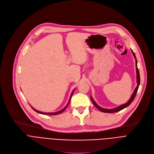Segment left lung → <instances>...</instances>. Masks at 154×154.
I'll use <instances>...</instances> for the list:
<instances>
[{
    "label": "left lung",
    "mask_w": 154,
    "mask_h": 154,
    "mask_svg": "<svg viewBox=\"0 0 154 154\" xmlns=\"http://www.w3.org/2000/svg\"><path fill=\"white\" fill-rule=\"evenodd\" d=\"M131 52H132V53H133V55H134V58H135V59H136V73H137V76H136V78H137V87L135 88V89H134V92H133V94H132V96H131V98L129 99V100L126 103L123 104V105H120V106H118V107H116V108H114V109H103V108L99 107V106L96 103V102L93 100L92 97H91V99L92 102L93 103V104H94V105H95L96 107L100 111H101V112H104V113H115V112H119V111H120V110H122L125 109L126 107H127L128 106H129L130 104L131 103V102L133 101L134 99L135 98V96H136V93H137V90H138V88H139V85H140V75H139V69H138L137 66V59H136V58L135 54L133 52L132 50H131Z\"/></svg>",
    "instance_id": "1"
}]
</instances>
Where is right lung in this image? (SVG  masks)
<instances>
[{
    "instance_id": "add662e5",
    "label": "right lung",
    "mask_w": 154,
    "mask_h": 154,
    "mask_svg": "<svg viewBox=\"0 0 154 154\" xmlns=\"http://www.w3.org/2000/svg\"><path fill=\"white\" fill-rule=\"evenodd\" d=\"M74 91L75 90H73V91L72 92V94H71V96H70V98H69V101H68V103L66 104V105L65 106V107L63 109H62L61 110H60V111H58V112H51V113H47V112H40V111H38V110H36V109H34V108H32V107H31V108L35 111V112H38V113H41V114H42V115H58V114H60V113H62L66 109V107H67V106L68 105V104H69V102H70V100H71V97H72V95H73V92H74Z\"/></svg>"
}]
</instances>
